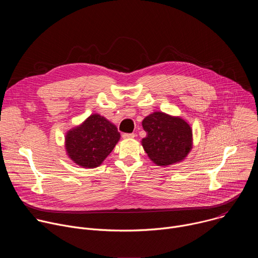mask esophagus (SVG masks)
I'll return each mask as SVG.
<instances>
[{
    "mask_svg": "<svg viewBox=\"0 0 258 258\" xmlns=\"http://www.w3.org/2000/svg\"><path fill=\"white\" fill-rule=\"evenodd\" d=\"M122 138L124 140H130V139H134L135 138V134H123Z\"/></svg>",
    "mask_w": 258,
    "mask_h": 258,
    "instance_id": "1",
    "label": "esophagus"
}]
</instances>
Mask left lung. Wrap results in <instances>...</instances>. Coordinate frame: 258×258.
<instances>
[{
  "mask_svg": "<svg viewBox=\"0 0 258 258\" xmlns=\"http://www.w3.org/2000/svg\"><path fill=\"white\" fill-rule=\"evenodd\" d=\"M142 125L147 133L141 143L149 159L158 166L185 160L193 149V131L181 116L155 111L147 115Z\"/></svg>",
  "mask_w": 258,
  "mask_h": 258,
  "instance_id": "1",
  "label": "left lung"
}]
</instances>
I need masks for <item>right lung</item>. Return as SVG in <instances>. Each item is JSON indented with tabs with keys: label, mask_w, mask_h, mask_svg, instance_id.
Wrapping results in <instances>:
<instances>
[{
	"label": "right lung",
	"mask_w": 258,
	"mask_h": 258,
	"mask_svg": "<svg viewBox=\"0 0 258 258\" xmlns=\"http://www.w3.org/2000/svg\"><path fill=\"white\" fill-rule=\"evenodd\" d=\"M120 140L114 123L94 113L68 130L64 138L66 155L83 168L100 166Z\"/></svg>",
	"instance_id": "obj_1"
}]
</instances>
